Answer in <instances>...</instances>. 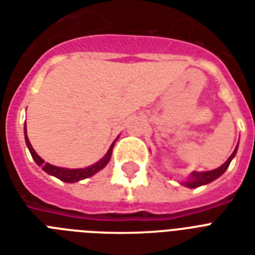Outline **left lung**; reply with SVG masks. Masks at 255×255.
<instances>
[{"instance_id": "left-lung-1", "label": "left lung", "mask_w": 255, "mask_h": 255, "mask_svg": "<svg viewBox=\"0 0 255 255\" xmlns=\"http://www.w3.org/2000/svg\"><path fill=\"white\" fill-rule=\"evenodd\" d=\"M237 148H238V144H237V147H236V149L233 151V153L230 155L229 159L226 160L221 167H218L217 169L208 170V172H193V173L190 174L189 177L186 178V181L181 182V184L182 185L188 186V188H198V186L206 185V184L214 181L216 178L220 177V176H221L226 169H228L230 161L233 160V157L236 156V153H237Z\"/></svg>"}]
</instances>
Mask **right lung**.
I'll list each match as a JSON object with an SVG mask.
<instances>
[{
  "label": "right lung",
  "mask_w": 255,
  "mask_h": 255,
  "mask_svg": "<svg viewBox=\"0 0 255 255\" xmlns=\"http://www.w3.org/2000/svg\"><path fill=\"white\" fill-rule=\"evenodd\" d=\"M25 140H26V145L29 148L30 153L33 156L34 161L42 167V169L45 170L46 173L51 174V176H55L57 178L62 180V181L65 182H77V181H81L83 178H88L94 176L96 172H99L100 169H103L106 165L108 164L110 159H111V153H112V148L115 145V141L111 144V147L108 149V152L106 153L103 159L99 160L98 163H95L94 165L91 167H87V168H81V169H69V168H61V167H55V165H51L49 163H45V160L39 157L37 155V152L34 151V148L31 147V144L29 141V137H27V133H26V124H25Z\"/></svg>",
  "instance_id": "add662e5"
}]
</instances>
